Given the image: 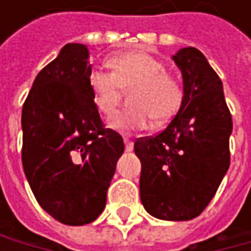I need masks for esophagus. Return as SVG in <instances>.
I'll use <instances>...</instances> for the list:
<instances>
[{
  "mask_svg": "<svg viewBox=\"0 0 251 251\" xmlns=\"http://www.w3.org/2000/svg\"><path fill=\"white\" fill-rule=\"evenodd\" d=\"M124 141H125V150H126V152H130V151L133 150V142H132L130 139H127V138H125Z\"/></svg>",
  "mask_w": 251,
  "mask_h": 251,
  "instance_id": "34e87169",
  "label": "esophagus"
}]
</instances>
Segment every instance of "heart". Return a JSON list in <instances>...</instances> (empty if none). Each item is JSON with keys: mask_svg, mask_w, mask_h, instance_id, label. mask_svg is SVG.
Instances as JSON below:
<instances>
[{"mask_svg": "<svg viewBox=\"0 0 251 251\" xmlns=\"http://www.w3.org/2000/svg\"><path fill=\"white\" fill-rule=\"evenodd\" d=\"M110 73L91 71L88 85L99 113L110 116L121 101V90L129 93L130 109L115 115L109 126L121 133L148 127L151 118L161 124L172 118L180 106L183 90L166 65L145 50H127L109 58Z\"/></svg>", "mask_w": 251, "mask_h": 251, "instance_id": "b5f03b06", "label": "heart"}]
</instances>
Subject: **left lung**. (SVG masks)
I'll list each match as a JSON object with an SVG mask.
<instances>
[{
    "label": "left lung",
    "mask_w": 251,
    "mask_h": 251,
    "mask_svg": "<svg viewBox=\"0 0 251 251\" xmlns=\"http://www.w3.org/2000/svg\"><path fill=\"white\" fill-rule=\"evenodd\" d=\"M183 78L181 104L167 127L135 142L145 211L164 221L196 218L229 167L231 113L223 81L205 55L183 48L172 56Z\"/></svg>",
    "instance_id": "1"
}]
</instances>
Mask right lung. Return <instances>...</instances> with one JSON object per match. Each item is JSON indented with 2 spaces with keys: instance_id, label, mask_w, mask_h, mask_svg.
<instances>
[{
  "instance_id": "add662e5",
  "label": "right lung",
  "mask_w": 251,
  "mask_h": 251,
  "mask_svg": "<svg viewBox=\"0 0 251 251\" xmlns=\"http://www.w3.org/2000/svg\"><path fill=\"white\" fill-rule=\"evenodd\" d=\"M88 49L67 43L34 78L22 112L23 169L39 205L65 226L104 211L122 136L104 129L88 85Z\"/></svg>"
}]
</instances>
